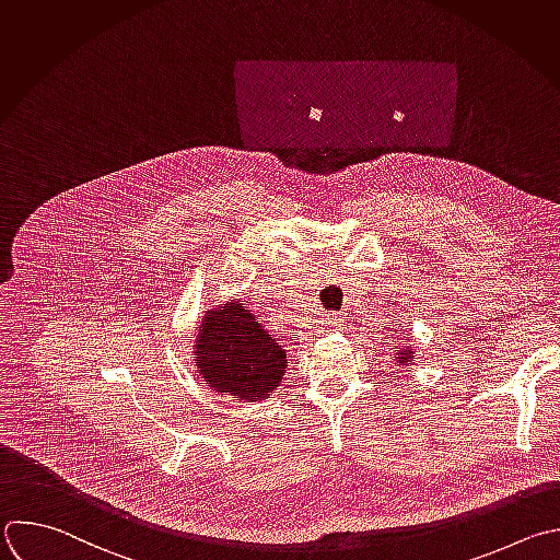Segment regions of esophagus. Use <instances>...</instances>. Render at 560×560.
<instances>
[{"label": "esophagus", "instance_id": "esophagus-1", "mask_svg": "<svg viewBox=\"0 0 560 560\" xmlns=\"http://www.w3.org/2000/svg\"><path fill=\"white\" fill-rule=\"evenodd\" d=\"M325 323H327V329H336V327L342 325V318L338 314H327Z\"/></svg>", "mask_w": 560, "mask_h": 560}]
</instances>
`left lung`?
Masks as SVG:
<instances>
[{
	"instance_id": "obj_1",
	"label": "left lung",
	"mask_w": 560,
	"mask_h": 560,
	"mask_svg": "<svg viewBox=\"0 0 560 560\" xmlns=\"http://www.w3.org/2000/svg\"><path fill=\"white\" fill-rule=\"evenodd\" d=\"M402 342H407V336H405V340ZM394 360H396V364H402V366H411V360H413V351L409 349V347H396L394 345Z\"/></svg>"
}]
</instances>
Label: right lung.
Returning a JSON list of instances; mask_svg holds the SVG:
<instances>
[{
	"mask_svg": "<svg viewBox=\"0 0 560 560\" xmlns=\"http://www.w3.org/2000/svg\"><path fill=\"white\" fill-rule=\"evenodd\" d=\"M194 358L205 383L220 396L266 400L288 369V353L242 301L209 310L198 329Z\"/></svg>",
	"mask_w": 560,
	"mask_h": 560,
	"instance_id": "obj_1",
	"label": "right lung"
}]
</instances>
